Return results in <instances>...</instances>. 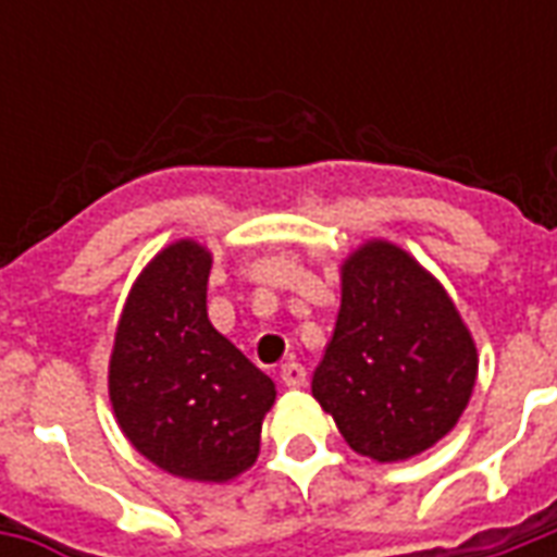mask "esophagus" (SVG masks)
Instances as JSON below:
<instances>
[{
    "label": "esophagus",
    "instance_id": "34e87169",
    "mask_svg": "<svg viewBox=\"0 0 557 557\" xmlns=\"http://www.w3.org/2000/svg\"><path fill=\"white\" fill-rule=\"evenodd\" d=\"M280 379H283V385L286 387H304L307 385V370H304L301 363H283L280 367Z\"/></svg>",
    "mask_w": 557,
    "mask_h": 557
}]
</instances>
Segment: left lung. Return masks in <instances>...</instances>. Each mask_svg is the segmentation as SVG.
<instances>
[{
  "instance_id": "1",
  "label": "left lung",
  "mask_w": 557,
  "mask_h": 557,
  "mask_svg": "<svg viewBox=\"0 0 557 557\" xmlns=\"http://www.w3.org/2000/svg\"><path fill=\"white\" fill-rule=\"evenodd\" d=\"M478 379V349L447 292L387 242L343 265V304L313 397L351 450L397 462L454 430Z\"/></svg>"
}]
</instances>
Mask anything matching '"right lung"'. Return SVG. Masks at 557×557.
<instances>
[{
	"mask_svg": "<svg viewBox=\"0 0 557 557\" xmlns=\"http://www.w3.org/2000/svg\"><path fill=\"white\" fill-rule=\"evenodd\" d=\"M208 271L206 247L175 242L139 274L115 331L110 399L146 459L220 483L256 462L277 391L208 322Z\"/></svg>",
	"mask_w": 557,
	"mask_h": 557,
	"instance_id": "right-lung-1",
	"label": "right lung"
}]
</instances>
